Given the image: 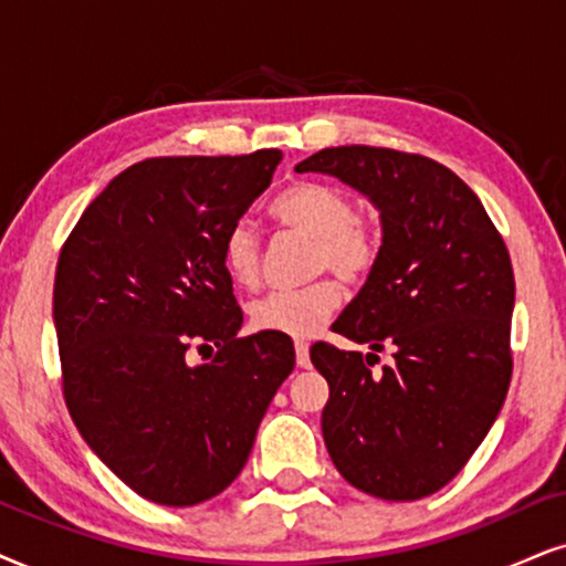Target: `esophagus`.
I'll return each instance as SVG.
<instances>
[{
	"label": "esophagus",
	"instance_id": "34e87169",
	"mask_svg": "<svg viewBox=\"0 0 566 566\" xmlns=\"http://www.w3.org/2000/svg\"><path fill=\"white\" fill-rule=\"evenodd\" d=\"M295 360L297 368H311V353H307L305 342H295Z\"/></svg>",
	"mask_w": 566,
	"mask_h": 566
}]
</instances>
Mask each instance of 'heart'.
Wrapping results in <instances>:
<instances>
[{
	"instance_id": "1",
	"label": "heart",
	"mask_w": 566,
	"mask_h": 566,
	"mask_svg": "<svg viewBox=\"0 0 566 566\" xmlns=\"http://www.w3.org/2000/svg\"><path fill=\"white\" fill-rule=\"evenodd\" d=\"M269 213L279 224L313 238L311 274L332 271L345 284H360L381 255V227L368 213L355 211L353 198L328 182L295 180L271 198ZM219 259L227 276L242 290L261 282V242L248 221L224 232ZM342 290L334 279H316L300 290L271 292L250 305V324L259 332L295 336L318 334L336 307Z\"/></svg>"
}]
</instances>
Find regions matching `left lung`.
Segmentation results:
<instances>
[{"label":"left lung","mask_w":566,"mask_h":566,"mask_svg":"<svg viewBox=\"0 0 566 566\" xmlns=\"http://www.w3.org/2000/svg\"><path fill=\"white\" fill-rule=\"evenodd\" d=\"M295 169L366 192L384 227L376 269L332 326L374 353L311 347L328 381V457L370 496H431L481 447L510 389V250L475 192L428 156L339 146ZM386 346L396 366L374 375L369 357Z\"/></svg>","instance_id":"8db88e82"}]
</instances>
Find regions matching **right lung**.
<instances>
[{
    "label": "right lung",
    "instance_id": "obj_1",
    "mask_svg": "<svg viewBox=\"0 0 566 566\" xmlns=\"http://www.w3.org/2000/svg\"><path fill=\"white\" fill-rule=\"evenodd\" d=\"M279 161L263 148L133 164L60 250L64 402L93 452L148 502L192 506L224 491L295 368L290 336H238L242 311L219 259ZM213 346L209 364L191 366L192 348Z\"/></svg>",
    "mask_w": 566,
    "mask_h": 566
}]
</instances>
